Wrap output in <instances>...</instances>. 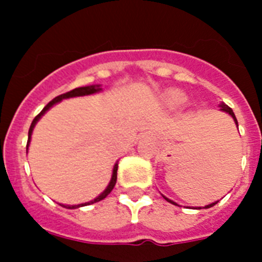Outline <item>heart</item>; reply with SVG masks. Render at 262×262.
Here are the masks:
<instances>
[{
  "label": "heart",
  "instance_id": "1",
  "mask_svg": "<svg viewBox=\"0 0 262 262\" xmlns=\"http://www.w3.org/2000/svg\"><path fill=\"white\" fill-rule=\"evenodd\" d=\"M165 99L170 105H180V103H182L186 99V96L182 93L181 90L172 89L165 94Z\"/></svg>",
  "mask_w": 262,
  "mask_h": 262
}]
</instances>
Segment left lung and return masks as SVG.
I'll list each match as a JSON object with an SVG mask.
<instances>
[{"label":"left lung","instance_id":"left-lung-1","mask_svg":"<svg viewBox=\"0 0 262 262\" xmlns=\"http://www.w3.org/2000/svg\"><path fill=\"white\" fill-rule=\"evenodd\" d=\"M221 107H222V110L223 111H226V113H228V114L231 115V117L233 118V120H235V123L237 124V119H236V117H235V114H233V111H232V108L230 107V106H227L226 103H221ZM164 198H165L166 201H168V202H170V203H173V205H176L174 202H173V201H170V200H168V198H166V196H164ZM216 205V202L215 203H211V205H209V206H206L205 209H209V207H212V206H215ZM198 209H202V207H198Z\"/></svg>","mask_w":262,"mask_h":262}]
</instances>
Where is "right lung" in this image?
Instances as JSON below:
<instances>
[{
	"mask_svg": "<svg viewBox=\"0 0 262 262\" xmlns=\"http://www.w3.org/2000/svg\"><path fill=\"white\" fill-rule=\"evenodd\" d=\"M99 85H92V86H82V88H76V89L71 90V92H67V93L64 94H60V96L55 97V98L51 101L50 103H47V106H46L43 110L39 113L38 115H36L35 118H34V120H32L31 126H30V129H29V140H27V145H26V149H29V144H30V139H31V134H32V129H34V126L36 124V122L39 120V118L41 117V115L45 114L46 111L48 110L50 107H52L55 103L60 102L61 99L64 98H71V97H80V96H89V94H93V93H97V92H99ZM117 170H118V164H115L114 165V169H113V177H111V181L110 184H108V186L106 187L105 191H103L101 195H98L96 198V200L90 201V202L88 203H81V205H77V206H67V209H77V207H82V206H88V205H92V203H96V202H99V201H102L103 198H106V196L110 194V191L114 189L115 186V182H117ZM66 207V206H64Z\"/></svg>",
	"mask_w": 262,
	"mask_h": 262,
	"instance_id": "obj_1",
	"label": "right lung"
}]
</instances>
